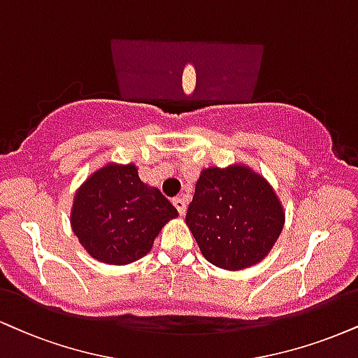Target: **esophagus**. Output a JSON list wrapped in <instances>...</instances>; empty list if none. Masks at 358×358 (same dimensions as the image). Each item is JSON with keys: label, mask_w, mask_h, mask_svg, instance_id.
Returning <instances> with one entry per match:
<instances>
[{"label": "esophagus", "mask_w": 358, "mask_h": 358, "mask_svg": "<svg viewBox=\"0 0 358 358\" xmlns=\"http://www.w3.org/2000/svg\"><path fill=\"white\" fill-rule=\"evenodd\" d=\"M173 205H175V208L178 210L180 215L187 213V201H185L183 196H176V198H173Z\"/></svg>", "instance_id": "obj_1"}]
</instances>
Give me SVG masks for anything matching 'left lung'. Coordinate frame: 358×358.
<instances>
[{
  "label": "left lung",
  "instance_id": "left-lung-1",
  "mask_svg": "<svg viewBox=\"0 0 358 358\" xmlns=\"http://www.w3.org/2000/svg\"><path fill=\"white\" fill-rule=\"evenodd\" d=\"M285 213L264 176L235 165L201 171L187 225L210 264L242 270L258 264L282 234Z\"/></svg>",
  "mask_w": 358,
  "mask_h": 358
}]
</instances>
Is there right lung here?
I'll list each match as a JSON object with an SVG mask.
<instances>
[{
	"mask_svg": "<svg viewBox=\"0 0 358 358\" xmlns=\"http://www.w3.org/2000/svg\"><path fill=\"white\" fill-rule=\"evenodd\" d=\"M178 212L135 165H106L76 192L71 227L93 258L127 265L145 257L165 223Z\"/></svg>",
	"mask_w": 358,
	"mask_h": 358,
	"instance_id": "add662e5",
	"label": "right lung"
}]
</instances>
